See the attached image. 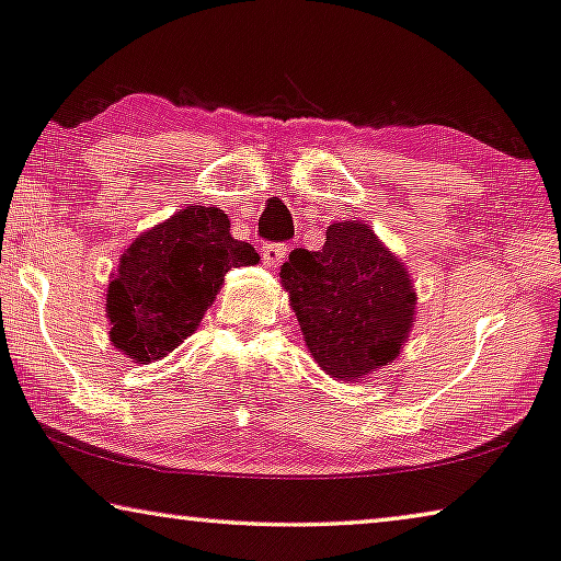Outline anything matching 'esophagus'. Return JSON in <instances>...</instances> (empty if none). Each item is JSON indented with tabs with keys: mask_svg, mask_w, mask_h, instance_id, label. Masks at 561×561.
I'll return each instance as SVG.
<instances>
[{
	"mask_svg": "<svg viewBox=\"0 0 561 561\" xmlns=\"http://www.w3.org/2000/svg\"><path fill=\"white\" fill-rule=\"evenodd\" d=\"M287 252H289L287 244H266L264 247V266L277 270V266L284 262V256H287Z\"/></svg>",
	"mask_w": 561,
	"mask_h": 561,
	"instance_id": "1",
	"label": "esophagus"
}]
</instances>
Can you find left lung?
I'll return each mask as SVG.
<instances>
[{
  "label": "left lung",
  "instance_id": "left-lung-1",
  "mask_svg": "<svg viewBox=\"0 0 561 561\" xmlns=\"http://www.w3.org/2000/svg\"><path fill=\"white\" fill-rule=\"evenodd\" d=\"M279 279L307 350L334 380L382 370L413 330V277L363 221L330 224L320 252L295 249Z\"/></svg>",
  "mask_w": 561,
  "mask_h": 561
}]
</instances>
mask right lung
<instances>
[{
	"label": "right lung",
	"mask_w": 561,
	"mask_h": 561,
	"mask_svg": "<svg viewBox=\"0 0 561 561\" xmlns=\"http://www.w3.org/2000/svg\"><path fill=\"white\" fill-rule=\"evenodd\" d=\"M259 264L247 241L231 237L216 206L179 208L121 254L107 282L111 342L133 363L161 360L194 334L233 266Z\"/></svg>",
	"instance_id": "1"
}]
</instances>
